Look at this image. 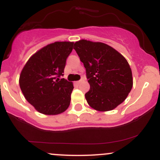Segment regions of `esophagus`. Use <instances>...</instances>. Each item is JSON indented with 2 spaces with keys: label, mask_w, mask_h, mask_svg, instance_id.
I'll return each mask as SVG.
<instances>
[{
  "label": "esophagus",
  "mask_w": 160,
  "mask_h": 160,
  "mask_svg": "<svg viewBox=\"0 0 160 160\" xmlns=\"http://www.w3.org/2000/svg\"><path fill=\"white\" fill-rule=\"evenodd\" d=\"M83 81H84V78H81L80 80H78V81H77L76 82L78 84H80V82H83Z\"/></svg>",
  "instance_id": "obj_1"
}]
</instances>
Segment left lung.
I'll return each mask as SVG.
<instances>
[{
    "label": "left lung",
    "instance_id": "8db88e82",
    "mask_svg": "<svg viewBox=\"0 0 160 160\" xmlns=\"http://www.w3.org/2000/svg\"><path fill=\"white\" fill-rule=\"evenodd\" d=\"M86 68L90 89L85 94L95 110L108 111L123 102L133 85L128 62L120 52L105 43L81 40L74 43Z\"/></svg>",
    "mask_w": 160,
    "mask_h": 160
}]
</instances>
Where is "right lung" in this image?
<instances>
[{"label": "right lung", "instance_id": "1", "mask_svg": "<svg viewBox=\"0 0 160 160\" xmlns=\"http://www.w3.org/2000/svg\"><path fill=\"white\" fill-rule=\"evenodd\" d=\"M73 42H55L28 59L19 77V86L26 100L40 113L56 115L71 102L74 86L64 75L66 60L72 52Z\"/></svg>", "mask_w": 160, "mask_h": 160}]
</instances>
